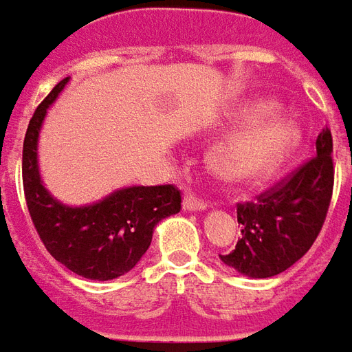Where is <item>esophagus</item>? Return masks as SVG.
Returning a JSON list of instances; mask_svg holds the SVG:
<instances>
[{
	"instance_id": "1",
	"label": "esophagus",
	"mask_w": 352,
	"mask_h": 352,
	"mask_svg": "<svg viewBox=\"0 0 352 352\" xmlns=\"http://www.w3.org/2000/svg\"><path fill=\"white\" fill-rule=\"evenodd\" d=\"M183 210L184 211H204L208 210V204L206 201L194 198L192 194H186L183 198Z\"/></svg>"
}]
</instances>
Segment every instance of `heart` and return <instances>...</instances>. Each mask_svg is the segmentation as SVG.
<instances>
[{
  "instance_id": "heart-1",
  "label": "heart",
  "mask_w": 352,
  "mask_h": 352,
  "mask_svg": "<svg viewBox=\"0 0 352 352\" xmlns=\"http://www.w3.org/2000/svg\"><path fill=\"white\" fill-rule=\"evenodd\" d=\"M274 100L257 99L236 108L230 120L234 131L225 135L208 154V166L221 183L252 186L274 175L301 144V125L274 116Z\"/></svg>"
}]
</instances>
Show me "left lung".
I'll return each instance as SVG.
<instances>
[{
  "mask_svg": "<svg viewBox=\"0 0 352 352\" xmlns=\"http://www.w3.org/2000/svg\"><path fill=\"white\" fill-rule=\"evenodd\" d=\"M333 188L331 133L316 137V156L286 184L238 206L242 236L221 261L248 278H270L297 263L320 232Z\"/></svg>",
  "mask_w": 352,
  "mask_h": 352,
  "instance_id": "obj_1",
  "label": "left lung"
}]
</instances>
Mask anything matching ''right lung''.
<instances>
[{"instance_id":"obj_1","label":"right lung","mask_w":352,"mask_h":352,"mask_svg":"<svg viewBox=\"0 0 352 352\" xmlns=\"http://www.w3.org/2000/svg\"><path fill=\"white\" fill-rule=\"evenodd\" d=\"M68 82L70 78L56 83L32 116L22 148V183L34 227L47 252L83 278L104 282L124 276L141 261L156 225L181 211V192L171 184H133L83 206L65 204L49 192L39 173V133Z\"/></svg>"}]
</instances>
